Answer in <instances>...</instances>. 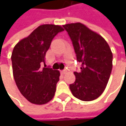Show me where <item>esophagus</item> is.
Segmentation results:
<instances>
[{"mask_svg":"<svg viewBox=\"0 0 126 126\" xmlns=\"http://www.w3.org/2000/svg\"><path fill=\"white\" fill-rule=\"evenodd\" d=\"M66 72H67V71H66L65 69V70H63V71H61V73L62 74H65Z\"/></svg>","mask_w":126,"mask_h":126,"instance_id":"34e87169","label":"esophagus"}]
</instances>
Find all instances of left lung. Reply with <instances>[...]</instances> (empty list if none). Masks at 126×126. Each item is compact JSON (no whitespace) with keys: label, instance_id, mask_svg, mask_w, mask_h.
<instances>
[{"label":"left lung","instance_id":"left-lung-1","mask_svg":"<svg viewBox=\"0 0 126 126\" xmlns=\"http://www.w3.org/2000/svg\"><path fill=\"white\" fill-rule=\"evenodd\" d=\"M71 39L80 71L74 72L76 80L69 85L74 97L90 101L104 91L112 68V52L105 39L85 25H63Z\"/></svg>","mask_w":126,"mask_h":126}]
</instances>
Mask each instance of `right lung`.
Here are the masks:
<instances>
[{"label": "right lung", "mask_w": 126, "mask_h": 126, "mask_svg": "<svg viewBox=\"0 0 126 126\" xmlns=\"http://www.w3.org/2000/svg\"><path fill=\"white\" fill-rule=\"evenodd\" d=\"M63 31L61 25H40L14 47L13 76L22 95L32 104H45L55 95L61 74L58 70L46 68L45 55L53 38Z\"/></svg>", "instance_id": "1"}]
</instances>
